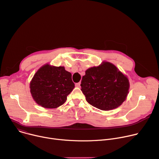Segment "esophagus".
I'll return each instance as SVG.
<instances>
[{
  "label": "esophagus",
  "mask_w": 159,
  "mask_h": 159,
  "mask_svg": "<svg viewBox=\"0 0 159 159\" xmlns=\"http://www.w3.org/2000/svg\"><path fill=\"white\" fill-rule=\"evenodd\" d=\"M75 86H76L77 87H80V82L76 83V84H75Z\"/></svg>",
  "instance_id": "34e87169"
}]
</instances>
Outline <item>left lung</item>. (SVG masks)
Wrapping results in <instances>:
<instances>
[{"label":"left lung","instance_id":"obj_1","mask_svg":"<svg viewBox=\"0 0 159 159\" xmlns=\"http://www.w3.org/2000/svg\"><path fill=\"white\" fill-rule=\"evenodd\" d=\"M80 86L89 103L98 109L109 111L120 106L125 100L129 82L114 65L104 62L85 71Z\"/></svg>","mask_w":159,"mask_h":159}]
</instances>
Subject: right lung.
I'll return each instance as SVG.
<instances>
[{"mask_svg":"<svg viewBox=\"0 0 159 159\" xmlns=\"http://www.w3.org/2000/svg\"><path fill=\"white\" fill-rule=\"evenodd\" d=\"M74 87L71 73L66 71L64 67L48 64L38 70L30 84L34 100L47 109H55L64 104Z\"/></svg>","mask_w":159,"mask_h":159,"instance_id":"obj_1","label":"right lung"}]
</instances>
